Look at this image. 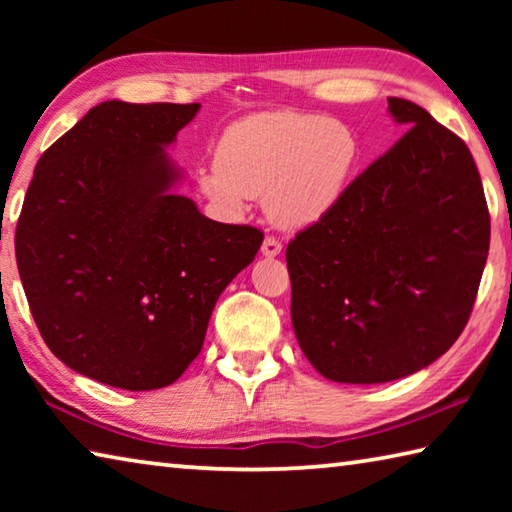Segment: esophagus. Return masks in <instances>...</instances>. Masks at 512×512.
<instances>
[{
  "label": "esophagus",
  "instance_id": "obj_1",
  "mask_svg": "<svg viewBox=\"0 0 512 512\" xmlns=\"http://www.w3.org/2000/svg\"><path fill=\"white\" fill-rule=\"evenodd\" d=\"M282 253V244H280V239H275V237H266L264 239V244H262V255H266V257H275V255H280Z\"/></svg>",
  "mask_w": 512,
  "mask_h": 512
}]
</instances>
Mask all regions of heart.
<instances>
[{"label": "heart", "instance_id": "obj_1", "mask_svg": "<svg viewBox=\"0 0 512 512\" xmlns=\"http://www.w3.org/2000/svg\"><path fill=\"white\" fill-rule=\"evenodd\" d=\"M359 142L350 126L316 112H257L225 128L216 167L198 176V187L230 212L246 198H264L282 228H307L341 201Z\"/></svg>", "mask_w": 512, "mask_h": 512}]
</instances>
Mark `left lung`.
<instances>
[{
  "label": "left lung",
  "instance_id": "left-lung-1",
  "mask_svg": "<svg viewBox=\"0 0 512 512\" xmlns=\"http://www.w3.org/2000/svg\"><path fill=\"white\" fill-rule=\"evenodd\" d=\"M388 110L409 131L287 246L300 350L341 384L413 375L452 348L490 248L467 144L411 101Z\"/></svg>",
  "mask_w": 512,
  "mask_h": 512
}]
</instances>
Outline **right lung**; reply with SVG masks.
I'll list each match as a JSON object with an SVG mask.
<instances>
[{"label": "right lung", "mask_w": 512, "mask_h": 512, "mask_svg": "<svg viewBox=\"0 0 512 512\" xmlns=\"http://www.w3.org/2000/svg\"><path fill=\"white\" fill-rule=\"evenodd\" d=\"M198 108L99 103L42 153L24 196L15 257L33 320L60 361L101 384H173L264 241L169 192L178 173L162 146Z\"/></svg>", "instance_id": "1"}]
</instances>
